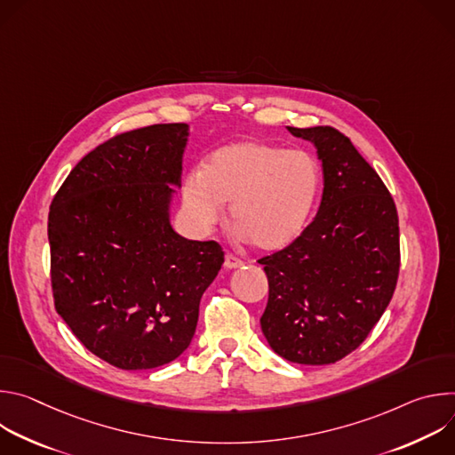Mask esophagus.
<instances>
[{"instance_id":"1","label":"esophagus","mask_w":455,"mask_h":455,"mask_svg":"<svg viewBox=\"0 0 455 455\" xmlns=\"http://www.w3.org/2000/svg\"><path fill=\"white\" fill-rule=\"evenodd\" d=\"M244 263L241 261V259H237L235 255H232V253H227L225 255V268L227 270H234V268H241Z\"/></svg>"}]
</instances>
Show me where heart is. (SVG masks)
I'll return each mask as SVG.
<instances>
[{
	"label": "heart",
	"mask_w": 455,
	"mask_h": 455,
	"mask_svg": "<svg viewBox=\"0 0 455 455\" xmlns=\"http://www.w3.org/2000/svg\"><path fill=\"white\" fill-rule=\"evenodd\" d=\"M322 171L304 149L259 139L214 149L181 187V205L194 230H211L230 204V225L255 250L279 251L304 232L318 200Z\"/></svg>",
	"instance_id": "obj_1"
}]
</instances>
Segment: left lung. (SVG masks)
Masks as SVG:
<instances>
[{"label": "left lung", "mask_w": 455, "mask_h": 455, "mask_svg": "<svg viewBox=\"0 0 455 455\" xmlns=\"http://www.w3.org/2000/svg\"><path fill=\"white\" fill-rule=\"evenodd\" d=\"M288 132L315 146L323 190L300 237L259 259L270 288L261 330L279 356L328 365L367 339L393 299L398 212L381 178L335 127Z\"/></svg>", "instance_id": "1"}]
</instances>
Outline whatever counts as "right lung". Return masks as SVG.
<instances>
[{
    "mask_svg": "<svg viewBox=\"0 0 455 455\" xmlns=\"http://www.w3.org/2000/svg\"><path fill=\"white\" fill-rule=\"evenodd\" d=\"M187 124H155L100 144L60 185L48 241L57 313L104 362L142 371L178 358L225 253L174 232Z\"/></svg>",
    "mask_w": 455,
    "mask_h": 455,
    "instance_id": "right-lung-1",
    "label": "right lung"
}]
</instances>
